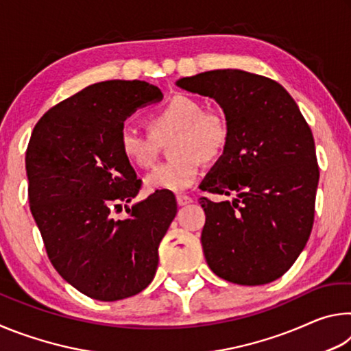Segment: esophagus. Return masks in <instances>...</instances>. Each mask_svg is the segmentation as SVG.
<instances>
[{"instance_id":"esophagus-1","label":"esophagus","mask_w":351,"mask_h":351,"mask_svg":"<svg viewBox=\"0 0 351 351\" xmlns=\"http://www.w3.org/2000/svg\"><path fill=\"white\" fill-rule=\"evenodd\" d=\"M192 198L190 197H187V195H178L176 197V203H178V206H187V204H190L192 203Z\"/></svg>"}]
</instances>
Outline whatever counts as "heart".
<instances>
[{
	"label": "heart",
	"instance_id": "heart-1",
	"mask_svg": "<svg viewBox=\"0 0 351 351\" xmlns=\"http://www.w3.org/2000/svg\"><path fill=\"white\" fill-rule=\"evenodd\" d=\"M150 133L123 125L119 132V150L128 162L148 167L156 158L158 141L169 142L170 161L154 167L145 176V186L162 192H182L198 180L203 161L212 162L221 156L229 141L224 119L204 111L198 100L178 94L147 117Z\"/></svg>",
	"mask_w": 351,
	"mask_h": 351
}]
</instances>
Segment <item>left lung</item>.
<instances>
[{"mask_svg":"<svg viewBox=\"0 0 351 351\" xmlns=\"http://www.w3.org/2000/svg\"><path fill=\"white\" fill-rule=\"evenodd\" d=\"M176 85L215 100L229 130L226 150L201 190V245L209 268L237 285L282 277L304 251L314 221L319 167L311 128L289 93L268 77L215 69Z\"/></svg>","mask_w":351,"mask_h":351,"instance_id":"1","label":"left lung"}]
</instances>
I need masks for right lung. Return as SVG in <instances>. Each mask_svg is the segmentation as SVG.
<instances>
[{"instance_id": "obj_1", "label": "right lung", "mask_w": 351, "mask_h": 351, "mask_svg": "<svg viewBox=\"0 0 351 351\" xmlns=\"http://www.w3.org/2000/svg\"><path fill=\"white\" fill-rule=\"evenodd\" d=\"M162 100L142 80L94 83L46 112L26 152L29 206L51 263L91 299L114 302L141 293L158 269V247L176 215L173 193L156 190L127 207L141 180L119 150L133 112Z\"/></svg>"}]
</instances>
